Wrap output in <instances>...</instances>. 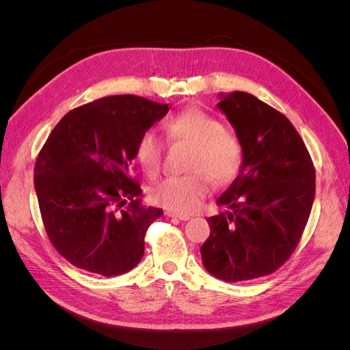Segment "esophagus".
I'll return each mask as SVG.
<instances>
[{
	"label": "esophagus",
	"instance_id": "1",
	"mask_svg": "<svg viewBox=\"0 0 350 350\" xmlns=\"http://www.w3.org/2000/svg\"><path fill=\"white\" fill-rule=\"evenodd\" d=\"M166 215H167L169 217H175V219H179V220H188V219H189V216H188V215L175 213V211H171V210H167V211H166Z\"/></svg>",
	"mask_w": 350,
	"mask_h": 350
}]
</instances>
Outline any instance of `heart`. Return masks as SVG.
Returning <instances> with one entry per match:
<instances>
[{
    "label": "heart",
    "mask_w": 350,
    "mask_h": 350,
    "mask_svg": "<svg viewBox=\"0 0 350 350\" xmlns=\"http://www.w3.org/2000/svg\"><path fill=\"white\" fill-rule=\"evenodd\" d=\"M165 131L172 143L193 147L188 159V171L193 174L163 179L152 188V200L175 213H194L211 193V179L225 185L238 176L243 163L242 143L215 115L197 107L169 116ZM135 150L146 172L161 171L166 146L153 130L142 133Z\"/></svg>",
    "instance_id": "heart-1"
}]
</instances>
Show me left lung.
<instances>
[{"mask_svg": "<svg viewBox=\"0 0 350 350\" xmlns=\"http://www.w3.org/2000/svg\"><path fill=\"white\" fill-rule=\"evenodd\" d=\"M243 149L239 175L217 200L225 211L207 219L204 267L226 282L252 280L280 269L298 247L315 194V167L292 122L245 92L217 103Z\"/></svg>", "mask_w": 350, "mask_h": 350, "instance_id": "obj_1", "label": "left lung"}]
</instances>
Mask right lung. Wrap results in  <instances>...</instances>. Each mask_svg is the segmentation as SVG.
Segmentation results:
<instances>
[{
    "mask_svg": "<svg viewBox=\"0 0 350 350\" xmlns=\"http://www.w3.org/2000/svg\"><path fill=\"white\" fill-rule=\"evenodd\" d=\"M167 103L118 94L64 115L38 154L35 189L49 242L72 266L102 276L134 269L162 208L146 207L133 176L137 140ZM129 202V205H125Z\"/></svg>",
    "mask_w": 350,
    "mask_h": 350,
    "instance_id": "right-lung-1",
    "label": "right lung"
}]
</instances>
